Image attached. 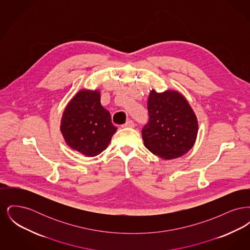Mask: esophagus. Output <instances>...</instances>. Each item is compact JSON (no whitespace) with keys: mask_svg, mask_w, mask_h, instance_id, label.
<instances>
[{"mask_svg":"<svg viewBox=\"0 0 250 250\" xmlns=\"http://www.w3.org/2000/svg\"><path fill=\"white\" fill-rule=\"evenodd\" d=\"M125 127H135V123L132 121V120H128L125 125Z\"/></svg>","mask_w":250,"mask_h":250,"instance_id":"obj_1","label":"esophagus"}]
</instances>
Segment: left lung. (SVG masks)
Here are the masks:
<instances>
[{
	"instance_id": "1",
	"label": "left lung",
	"mask_w": 250,
	"mask_h": 250,
	"mask_svg": "<svg viewBox=\"0 0 250 250\" xmlns=\"http://www.w3.org/2000/svg\"><path fill=\"white\" fill-rule=\"evenodd\" d=\"M149 121L142 135L145 147L163 159L187 154L198 135V120L188 100L177 91L152 90L147 103Z\"/></svg>"
}]
</instances>
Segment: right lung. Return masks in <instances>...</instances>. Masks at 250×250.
Returning <instances> with one entry per match:
<instances>
[{
	"label": "right lung",
	"mask_w": 250,
	"mask_h": 250,
	"mask_svg": "<svg viewBox=\"0 0 250 250\" xmlns=\"http://www.w3.org/2000/svg\"><path fill=\"white\" fill-rule=\"evenodd\" d=\"M60 129L66 144L86 156L102 153L117 130L110 113L100 103V93L85 89L64 108Z\"/></svg>",
	"instance_id": "obj_1"
}]
</instances>
